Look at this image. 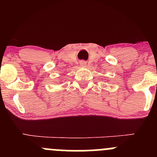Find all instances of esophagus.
Here are the masks:
<instances>
[{
	"label": "esophagus",
	"instance_id": "1",
	"mask_svg": "<svg viewBox=\"0 0 157 157\" xmlns=\"http://www.w3.org/2000/svg\"><path fill=\"white\" fill-rule=\"evenodd\" d=\"M80 67H86V66H87V63L84 61H82L81 62H80Z\"/></svg>",
	"mask_w": 157,
	"mask_h": 157
}]
</instances>
